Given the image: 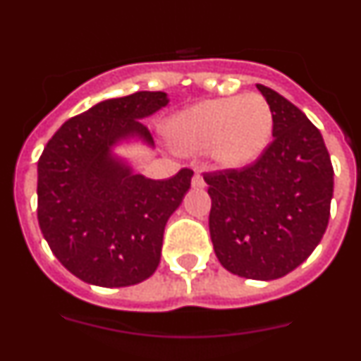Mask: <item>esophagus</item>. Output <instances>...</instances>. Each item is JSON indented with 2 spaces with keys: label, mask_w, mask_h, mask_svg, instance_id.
<instances>
[{
  "label": "esophagus",
  "mask_w": 361,
  "mask_h": 361,
  "mask_svg": "<svg viewBox=\"0 0 361 361\" xmlns=\"http://www.w3.org/2000/svg\"><path fill=\"white\" fill-rule=\"evenodd\" d=\"M192 187H194V188H204V187H206V181H204L201 173L194 174V180H192Z\"/></svg>",
  "instance_id": "obj_1"
}]
</instances>
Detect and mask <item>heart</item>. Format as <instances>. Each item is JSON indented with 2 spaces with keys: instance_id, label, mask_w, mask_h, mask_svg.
I'll return each mask as SVG.
<instances>
[{
  "instance_id": "b5f03b06",
  "label": "heart",
  "mask_w": 361,
  "mask_h": 361,
  "mask_svg": "<svg viewBox=\"0 0 361 361\" xmlns=\"http://www.w3.org/2000/svg\"><path fill=\"white\" fill-rule=\"evenodd\" d=\"M176 147L187 152H209L224 167L255 162L269 147L274 115L267 99L257 92L206 99L173 116L166 126Z\"/></svg>"
}]
</instances>
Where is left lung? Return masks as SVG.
Listing matches in <instances>:
<instances>
[{
  "label": "left lung",
  "mask_w": 361,
  "mask_h": 361,
  "mask_svg": "<svg viewBox=\"0 0 361 361\" xmlns=\"http://www.w3.org/2000/svg\"><path fill=\"white\" fill-rule=\"evenodd\" d=\"M257 89L274 115V140L253 164L204 173V181L220 264L241 278L271 281L297 269L322 241L334 167L318 127L276 90Z\"/></svg>",
  "instance_id": "obj_1"
}]
</instances>
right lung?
Instances as JSON below:
<instances>
[{
  "mask_svg": "<svg viewBox=\"0 0 361 361\" xmlns=\"http://www.w3.org/2000/svg\"><path fill=\"white\" fill-rule=\"evenodd\" d=\"M169 103L166 92L106 99L66 120L38 160V224L57 260L82 281L106 288L150 278L164 228L194 176L148 180L113 157L127 137L154 145L141 118Z\"/></svg>",
  "mask_w": 361,
  "mask_h": 361,
  "instance_id": "obj_1",
  "label": "right lung"
}]
</instances>
